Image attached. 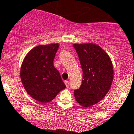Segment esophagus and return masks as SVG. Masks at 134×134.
<instances>
[{
    "label": "esophagus",
    "instance_id": "1",
    "mask_svg": "<svg viewBox=\"0 0 134 134\" xmlns=\"http://www.w3.org/2000/svg\"><path fill=\"white\" fill-rule=\"evenodd\" d=\"M65 84L66 87H67V88H69V82L67 81V80H66V81H65Z\"/></svg>",
    "mask_w": 134,
    "mask_h": 134
}]
</instances>
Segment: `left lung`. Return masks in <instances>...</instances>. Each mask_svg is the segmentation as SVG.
Here are the masks:
<instances>
[{"label":"left lung","instance_id":"obj_1","mask_svg":"<svg viewBox=\"0 0 134 134\" xmlns=\"http://www.w3.org/2000/svg\"><path fill=\"white\" fill-rule=\"evenodd\" d=\"M83 75L79 89L74 90L76 102L88 107L100 102L109 90L113 80V67L108 54L93 43L74 44Z\"/></svg>","mask_w":134,"mask_h":134}]
</instances>
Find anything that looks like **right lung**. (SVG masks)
Returning a JSON list of instances; mask_svg holds the SVG:
<instances>
[{"label": "right lung", "instance_id": "1", "mask_svg": "<svg viewBox=\"0 0 134 134\" xmlns=\"http://www.w3.org/2000/svg\"><path fill=\"white\" fill-rule=\"evenodd\" d=\"M59 46L50 44L33 48L25 57L21 67V80L25 89L31 97L42 103L51 102L66 87L54 66Z\"/></svg>", "mask_w": 134, "mask_h": 134}]
</instances>
